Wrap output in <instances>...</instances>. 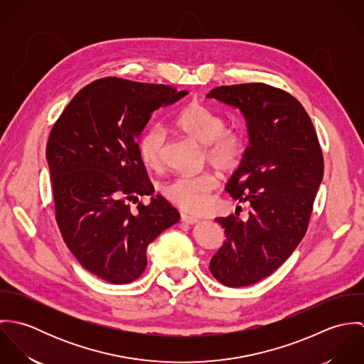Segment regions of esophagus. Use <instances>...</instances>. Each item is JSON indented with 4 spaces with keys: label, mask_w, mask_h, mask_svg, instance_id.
<instances>
[{
    "label": "esophagus",
    "mask_w": 364,
    "mask_h": 364,
    "mask_svg": "<svg viewBox=\"0 0 364 364\" xmlns=\"http://www.w3.org/2000/svg\"><path fill=\"white\" fill-rule=\"evenodd\" d=\"M181 220H182L183 223H186V224H191V225L198 224V223L200 221L199 218H196V217H193V215H189V214H185V213L181 214Z\"/></svg>",
    "instance_id": "1"
}]
</instances>
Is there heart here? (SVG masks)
<instances>
[{"instance_id":"obj_1","label":"heart","mask_w":364,"mask_h":364,"mask_svg":"<svg viewBox=\"0 0 364 364\" xmlns=\"http://www.w3.org/2000/svg\"><path fill=\"white\" fill-rule=\"evenodd\" d=\"M176 127L203 147L205 159L215 169L230 172L240 166L248 151V136L237 127H227L225 117L200 102L183 107L175 119ZM165 133L161 126H150L139 139L137 147L143 162L158 168L162 161ZM218 179L211 172L196 176H175L162 186L164 196L175 206L191 213L208 208V195Z\"/></svg>"}]
</instances>
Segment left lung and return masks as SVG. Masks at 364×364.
I'll list each match as a JSON object with an SVG mask.
<instances>
[{
    "label": "left lung",
    "mask_w": 364,
    "mask_h": 364,
    "mask_svg": "<svg viewBox=\"0 0 364 364\" xmlns=\"http://www.w3.org/2000/svg\"><path fill=\"white\" fill-rule=\"evenodd\" d=\"M208 97L240 107L248 123L251 146L225 191L251 211L247 220L240 213L215 218L227 241L210 262L220 283L244 287L272 274L306 235L323 156L309 113L289 92L251 82Z\"/></svg>",
    "instance_id": "8db88e82"
}]
</instances>
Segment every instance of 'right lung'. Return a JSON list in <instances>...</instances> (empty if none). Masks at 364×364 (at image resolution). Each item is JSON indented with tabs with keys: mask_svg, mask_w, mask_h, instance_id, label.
<instances>
[{
	"mask_svg": "<svg viewBox=\"0 0 364 364\" xmlns=\"http://www.w3.org/2000/svg\"><path fill=\"white\" fill-rule=\"evenodd\" d=\"M188 92L117 77L84 87L53 124L46 158L61 237L77 260L109 283L136 280L151 241L176 224L179 211L156 195L137 137L156 112Z\"/></svg>",
	"mask_w": 364,
	"mask_h": 364,
	"instance_id": "1",
	"label": "right lung"
}]
</instances>
